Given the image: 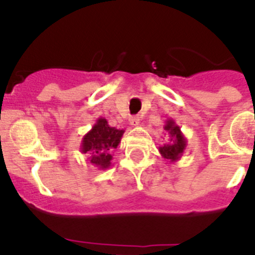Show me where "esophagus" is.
<instances>
[{
  "mask_svg": "<svg viewBox=\"0 0 255 255\" xmlns=\"http://www.w3.org/2000/svg\"><path fill=\"white\" fill-rule=\"evenodd\" d=\"M129 123L133 126V127H137L139 125V117L134 116V117H130L129 118Z\"/></svg>",
  "mask_w": 255,
  "mask_h": 255,
  "instance_id": "1",
  "label": "esophagus"
}]
</instances>
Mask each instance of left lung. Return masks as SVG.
Here are the masks:
<instances>
[{"label":"left lung","instance_id":"1","mask_svg":"<svg viewBox=\"0 0 255 255\" xmlns=\"http://www.w3.org/2000/svg\"><path fill=\"white\" fill-rule=\"evenodd\" d=\"M164 130L169 136V141L165 142L159 147V152L164 159L170 162L180 160L185 147H187V138L180 130V127L174 122V119H166L164 125Z\"/></svg>","mask_w":255,"mask_h":255}]
</instances>
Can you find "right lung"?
<instances>
[{
  "instance_id": "add662e5",
  "label": "right lung",
  "mask_w": 255,
  "mask_h": 255,
  "mask_svg": "<svg viewBox=\"0 0 255 255\" xmlns=\"http://www.w3.org/2000/svg\"><path fill=\"white\" fill-rule=\"evenodd\" d=\"M123 133L125 129L111 127L107 119L100 117L93 128L82 137L80 151L89 153V162L104 170L111 166L113 159L112 152L121 143Z\"/></svg>"
}]
</instances>
